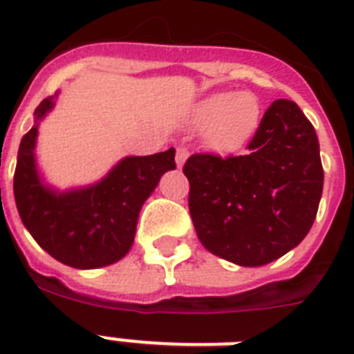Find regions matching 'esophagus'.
Segmentation results:
<instances>
[{
	"instance_id": "obj_1",
	"label": "esophagus",
	"mask_w": 354,
	"mask_h": 354,
	"mask_svg": "<svg viewBox=\"0 0 354 354\" xmlns=\"http://www.w3.org/2000/svg\"><path fill=\"white\" fill-rule=\"evenodd\" d=\"M187 158H189V150L185 149V147H178L176 149V165L182 167Z\"/></svg>"
}]
</instances>
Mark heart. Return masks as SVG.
<instances>
[{"mask_svg": "<svg viewBox=\"0 0 354 354\" xmlns=\"http://www.w3.org/2000/svg\"><path fill=\"white\" fill-rule=\"evenodd\" d=\"M191 122L205 128V145L211 150L230 154L257 132L261 106L257 97L250 91H221L194 104Z\"/></svg>", "mask_w": 354, "mask_h": 354, "instance_id": "b5f03b06", "label": "heart"}]
</instances>
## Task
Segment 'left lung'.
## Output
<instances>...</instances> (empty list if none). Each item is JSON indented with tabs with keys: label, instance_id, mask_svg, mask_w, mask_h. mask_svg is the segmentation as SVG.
<instances>
[{
	"label": "left lung",
	"instance_id": "8db88e82",
	"mask_svg": "<svg viewBox=\"0 0 354 354\" xmlns=\"http://www.w3.org/2000/svg\"><path fill=\"white\" fill-rule=\"evenodd\" d=\"M246 156L193 154L183 165L189 211L205 250L263 266L307 236L324 191L316 130L294 101L264 112Z\"/></svg>",
	"mask_w": 354,
	"mask_h": 354
}]
</instances>
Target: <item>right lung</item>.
<instances>
[{
  "mask_svg": "<svg viewBox=\"0 0 354 354\" xmlns=\"http://www.w3.org/2000/svg\"><path fill=\"white\" fill-rule=\"evenodd\" d=\"M58 93L35 110V127L21 138L14 172V200L19 218L51 257L73 268H101L118 263L132 248L139 211L160 178L176 169L174 149L152 156H127L88 187L57 191L36 169L38 122L55 106Z\"/></svg>",
  "mask_w": 354,
  "mask_h": 354,
  "instance_id": "obj_1",
  "label": "right lung"
}]
</instances>
